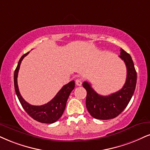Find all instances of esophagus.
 Listing matches in <instances>:
<instances>
[{"label": "esophagus", "mask_w": 150, "mask_h": 150, "mask_svg": "<svg viewBox=\"0 0 150 150\" xmlns=\"http://www.w3.org/2000/svg\"><path fill=\"white\" fill-rule=\"evenodd\" d=\"M76 85L77 86H81L82 85V81H81V79H76Z\"/></svg>", "instance_id": "34e87169"}]
</instances>
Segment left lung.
Here are the masks:
<instances>
[{
    "instance_id": "8db88e82",
    "label": "left lung",
    "mask_w": 150,
    "mask_h": 150,
    "mask_svg": "<svg viewBox=\"0 0 150 150\" xmlns=\"http://www.w3.org/2000/svg\"><path fill=\"white\" fill-rule=\"evenodd\" d=\"M119 57L127 67L126 82L121 90L108 96H102L96 92L87 81L83 86L87 91L86 108L94 118L109 120L116 117L125 110L134 95L137 81V73L131 55L120 49Z\"/></svg>"
}]
</instances>
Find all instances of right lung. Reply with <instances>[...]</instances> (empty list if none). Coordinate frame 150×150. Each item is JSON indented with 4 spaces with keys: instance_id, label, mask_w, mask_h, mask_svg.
<instances>
[{
    "instance_id": "right-lung-1",
    "label": "right lung",
    "mask_w": 150,
    "mask_h": 150,
    "mask_svg": "<svg viewBox=\"0 0 150 150\" xmlns=\"http://www.w3.org/2000/svg\"><path fill=\"white\" fill-rule=\"evenodd\" d=\"M28 53L29 52H28L25 54L22 55L21 58L18 61L15 71H14V83L16 96H17L20 103H21L22 107L31 117L41 123H54L63 114L68 97L75 87L74 81H70L67 84L64 85L61 88L60 91L57 93L54 98L46 104L42 105V106H33V105L26 102L21 97L19 90H18L17 76L21 61L24 57L26 56Z\"/></svg>"
}]
</instances>
